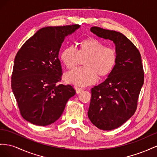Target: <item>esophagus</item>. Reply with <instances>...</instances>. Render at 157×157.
Listing matches in <instances>:
<instances>
[{
	"mask_svg": "<svg viewBox=\"0 0 157 157\" xmlns=\"http://www.w3.org/2000/svg\"><path fill=\"white\" fill-rule=\"evenodd\" d=\"M75 89L76 93H81V92H82V91L83 90V88L79 87H75Z\"/></svg>",
	"mask_w": 157,
	"mask_h": 157,
	"instance_id": "obj_1",
	"label": "esophagus"
}]
</instances>
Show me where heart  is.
Segmentation results:
<instances>
[{
  "mask_svg": "<svg viewBox=\"0 0 157 157\" xmlns=\"http://www.w3.org/2000/svg\"><path fill=\"white\" fill-rule=\"evenodd\" d=\"M60 58L68 69H74L81 60L86 59L83 62L85 68L75 69L64 75L66 82L82 86L96 83L98 76L100 78L107 77L117 62V54L114 48L106 47L93 38L82 40L78 50L73 46L65 47Z\"/></svg>",
  "mask_w": 157,
  "mask_h": 157,
  "instance_id": "obj_1",
  "label": "heart"
}]
</instances>
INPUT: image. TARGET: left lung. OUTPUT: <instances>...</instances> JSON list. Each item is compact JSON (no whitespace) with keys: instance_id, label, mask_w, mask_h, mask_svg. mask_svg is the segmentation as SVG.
Wrapping results in <instances>:
<instances>
[{"instance_id":"1","label":"left lung","mask_w":157,"mask_h":157,"mask_svg":"<svg viewBox=\"0 0 157 157\" xmlns=\"http://www.w3.org/2000/svg\"><path fill=\"white\" fill-rule=\"evenodd\" d=\"M98 37L113 41L117 62L108 78L91 89L88 117L102 130L122 126L135 113L144 82L140 52L124 35L113 30L92 27Z\"/></svg>"}]
</instances>
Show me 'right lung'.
<instances>
[{"mask_svg":"<svg viewBox=\"0 0 157 157\" xmlns=\"http://www.w3.org/2000/svg\"><path fill=\"white\" fill-rule=\"evenodd\" d=\"M79 27L40 29L17 52L11 87L21 115L30 123L44 126L56 122L75 94L70 85L58 83L62 74L59 52L65 37Z\"/></svg>","mask_w":157,"mask_h":157,"instance_id":"add662e5","label":"right lung"}]
</instances>
